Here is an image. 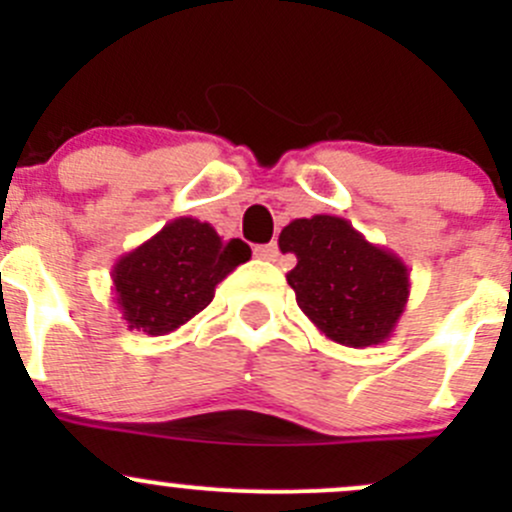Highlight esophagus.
Segmentation results:
<instances>
[{
    "label": "esophagus",
    "instance_id": "obj_1",
    "mask_svg": "<svg viewBox=\"0 0 512 512\" xmlns=\"http://www.w3.org/2000/svg\"><path fill=\"white\" fill-rule=\"evenodd\" d=\"M255 255L260 257V260L275 262L277 257H280V250H277L275 242H270V245H260V247H255Z\"/></svg>",
    "mask_w": 512,
    "mask_h": 512
}]
</instances>
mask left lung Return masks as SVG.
Instances as JSON below:
<instances>
[{
	"label": "left lung",
	"mask_w": 512,
	"mask_h": 512,
	"mask_svg": "<svg viewBox=\"0 0 512 512\" xmlns=\"http://www.w3.org/2000/svg\"><path fill=\"white\" fill-rule=\"evenodd\" d=\"M280 250L297 257L287 282L324 337L364 349L394 334L411 294L409 267L396 252L337 215L292 220L280 232Z\"/></svg>",
	"instance_id": "obj_1"
}]
</instances>
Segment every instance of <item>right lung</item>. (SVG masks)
I'll use <instances>...</instances> for the list:
<instances>
[{
    "mask_svg": "<svg viewBox=\"0 0 512 512\" xmlns=\"http://www.w3.org/2000/svg\"><path fill=\"white\" fill-rule=\"evenodd\" d=\"M252 257L242 240L223 242L210 223L175 218L111 270L118 312L128 329L163 337L203 312L215 287Z\"/></svg>",
    "mask_w": 512,
    "mask_h": 512,
    "instance_id": "right-lung-1",
    "label": "right lung"
}]
</instances>
